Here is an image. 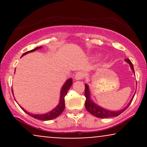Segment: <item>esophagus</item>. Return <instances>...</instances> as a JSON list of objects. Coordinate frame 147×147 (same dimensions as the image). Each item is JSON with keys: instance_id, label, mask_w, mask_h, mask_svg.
I'll return each mask as SVG.
<instances>
[{"instance_id": "1", "label": "esophagus", "mask_w": 147, "mask_h": 147, "mask_svg": "<svg viewBox=\"0 0 147 147\" xmlns=\"http://www.w3.org/2000/svg\"><path fill=\"white\" fill-rule=\"evenodd\" d=\"M85 77V74L83 72H77L75 75V79L76 80H81L82 79H83Z\"/></svg>"}]
</instances>
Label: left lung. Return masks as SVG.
Here are the masks:
<instances>
[{
  "label": "left lung",
  "instance_id": "left-lung-1",
  "mask_svg": "<svg viewBox=\"0 0 147 147\" xmlns=\"http://www.w3.org/2000/svg\"><path fill=\"white\" fill-rule=\"evenodd\" d=\"M125 61L128 63H129L131 70H132L133 72L135 73L133 65L132 63H131V61L129 60V59H126ZM134 95H133L132 99H131V101H130L129 104H128V106L124 108V109H123L120 111H109L107 110V109H104V108L101 107V106L97 105L95 102H92V99H90V90H89L88 86V84H85V97H86L85 107L88 112H89L90 114H92V115L95 116V117H97L108 118V117H117V116L119 115L122 113L124 112V111H125L128 107H129L130 104H131V102H132L133 97H134Z\"/></svg>",
  "mask_w": 147,
  "mask_h": 147
}]
</instances>
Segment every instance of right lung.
Instances as JSON below:
<instances>
[{
  "instance_id": "add662e5",
  "label": "right lung",
  "mask_w": 147,
  "mask_h": 147,
  "mask_svg": "<svg viewBox=\"0 0 147 147\" xmlns=\"http://www.w3.org/2000/svg\"><path fill=\"white\" fill-rule=\"evenodd\" d=\"M41 48H42L41 46L37 47V48L33 49V50H30V51L25 52V53H23V55H22V57H23V55H27V54L30 53V52H34V51H35V50H38V49H40ZM72 84V78L68 79V80L65 82V84H63V86L61 88V90L59 103L58 105H57L56 107L53 109V110L50 111V112H48V113L41 114H41L30 113L29 112H27V111H25L23 108H22L21 106H19L21 108L22 110H23V111H25L27 114H28L29 115L31 116V117L35 118V119H39V120H43V121L51 120V119H55V118H57L58 116H59L62 113V112L63 111L64 109H65V96L66 95L68 90L70 89V88L71 87ZM12 90V94H13V90Z\"/></svg>"
}]
</instances>
